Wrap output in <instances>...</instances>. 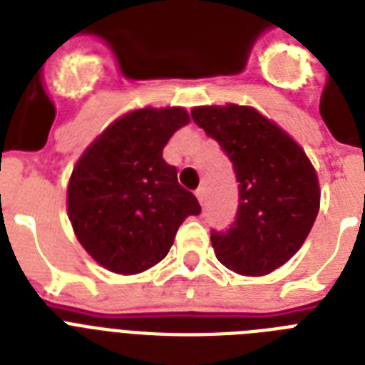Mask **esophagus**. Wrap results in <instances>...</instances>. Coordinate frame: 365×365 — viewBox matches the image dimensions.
<instances>
[{"instance_id":"34e87169","label":"esophagus","mask_w":365,"mask_h":365,"mask_svg":"<svg viewBox=\"0 0 365 365\" xmlns=\"http://www.w3.org/2000/svg\"><path fill=\"white\" fill-rule=\"evenodd\" d=\"M196 197H197V201H200L201 205H205L207 192H205V188H203V186H200V188L196 190Z\"/></svg>"}]
</instances>
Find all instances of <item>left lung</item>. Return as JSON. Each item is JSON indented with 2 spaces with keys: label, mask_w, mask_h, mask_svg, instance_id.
<instances>
[{
  "label": "left lung",
  "mask_w": 365,
  "mask_h": 365,
  "mask_svg": "<svg viewBox=\"0 0 365 365\" xmlns=\"http://www.w3.org/2000/svg\"><path fill=\"white\" fill-rule=\"evenodd\" d=\"M192 120L220 145L239 182L235 220L211 230L215 255L239 275H267L298 252L319 215L313 165L292 137L252 107H196Z\"/></svg>",
  "instance_id": "1"
}]
</instances>
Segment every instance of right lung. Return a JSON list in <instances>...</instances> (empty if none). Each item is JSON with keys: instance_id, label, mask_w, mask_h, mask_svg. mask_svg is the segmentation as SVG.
I'll use <instances>...</instances> for the list:
<instances>
[{"instance_id": "1", "label": "right lung", "mask_w": 365, "mask_h": 365, "mask_svg": "<svg viewBox=\"0 0 365 365\" xmlns=\"http://www.w3.org/2000/svg\"><path fill=\"white\" fill-rule=\"evenodd\" d=\"M190 116L180 107L139 109L113 122L73 169L67 211L88 255L109 271L133 275L171 249L186 217L200 215L192 192L164 158L169 137Z\"/></svg>"}]
</instances>
